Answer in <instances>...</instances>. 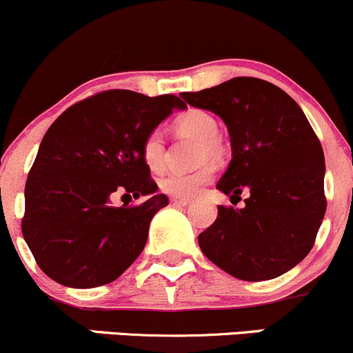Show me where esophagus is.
<instances>
[{
  "label": "esophagus",
  "mask_w": 353,
  "mask_h": 353,
  "mask_svg": "<svg viewBox=\"0 0 353 353\" xmlns=\"http://www.w3.org/2000/svg\"><path fill=\"white\" fill-rule=\"evenodd\" d=\"M170 203L176 204V206H189V204H191V199H188V197H172Z\"/></svg>",
  "instance_id": "1"
}]
</instances>
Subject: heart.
Segmentation results:
<instances>
[{
    "instance_id": "heart-1",
    "label": "heart",
    "mask_w": 353,
    "mask_h": 353,
    "mask_svg": "<svg viewBox=\"0 0 353 353\" xmlns=\"http://www.w3.org/2000/svg\"><path fill=\"white\" fill-rule=\"evenodd\" d=\"M176 129L181 134L191 135L199 141L197 162L218 161L223 154L221 145L219 123L212 114L203 108H191L176 119ZM141 156L144 164L152 172H161L165 168V141L159 129L149 130L142 139ZM214 168L203 164L194 170H169L159 179V185L165 194L174 197H192L212 179Z\"/></svg>"
}]
</instances>
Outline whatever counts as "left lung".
Here are the masks:
<instances>
[{
  "label": "left lung",
  "instance_id": "left-lung-1",
  "mask_svg": "<svg viewBox=\"0 0 353 353\" xmlns=\"http://www.w3.org/2000/svg\"><path fill=\"white\" fill-rule=\"evenodd\" d=\"M181 97L228 127L233 159L216 188L231 199L250 191L245 208L218 206V218L197 236L201 251L239 280L286 273L310 253L327 211L323 149L303 110L253 77Z\"/></svg>",
  "mask_w": 353,
  "mask_h": 353
}]
</instances>
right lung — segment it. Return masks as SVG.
<instances>
[{
    "instance_id": "add662e5",
    "label": "right lung",
    "mask_w": 353,
    "mask_h": 353,
    "mask_svg": "<svg viewBox=\"0 0 353 353\" xmlns=\"http://www.w3.org/2000/svg\"><path fill=\"white\" fill-rule=\"evenodd\" d=\"M174 108L176 95L107 90L68 107L46 130L25 185L23 238L46 276L72 288L117 280L144 250L149 224L168 206L141 144ZM123 194L148 199L115 208Z\"/></svg>"
}]
</instances>
